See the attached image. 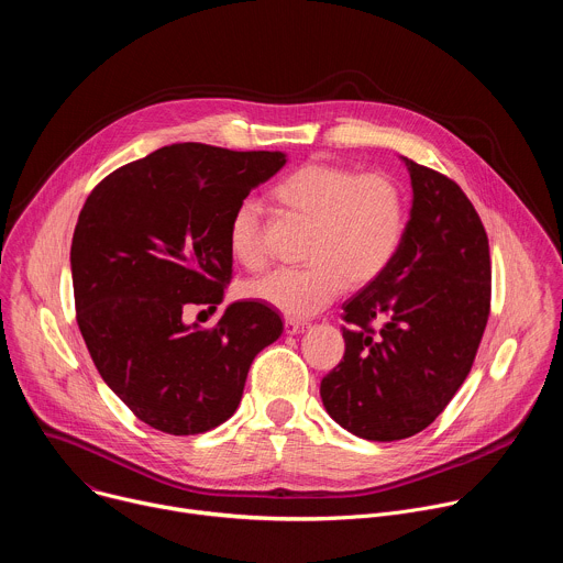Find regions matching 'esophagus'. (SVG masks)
<instances>
[{
  "instance_id": "1",
  "label": "esophagus",
  "mask_w": 563,
  "mask_h": 563,
  "mask_svg": "<svg viewBox=\"0 0 563 563\" xmlns=\"http://www.w3.org/2000/svg\"><path fill=\"white\" fill-rule=\"evenodd\" d=\"M305 328H307L305 320L285 318V332H287V334H300V332H305Z\"/></svg>"
}]
</instances>
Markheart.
<instances>
[{
  "label": "heart",
  "mask_w": 563,
  "mask_h": 563,
  "mask_svg": "<svg viewBox=\"0 0 563 563\" xmlns=\"http://www.w3.org/2000/svg\"><path fill=\"white\" fill-rule=\"evenodd\" d=\"M272 200L309 222L307 265L276 269L245 285V294L287 316L305 318L328 307L347 285H367L391 263L406 229L398 185L383 174H356L343 165L309 163L272 187ZM231 256L245 269L265 265L261 218L240 202L227 227Z\"/></svg>",
  "instance_id": "b5f03b06"
}]
</instances>
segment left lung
<instances>
[{
	"label": "left lung",
	"instance_id": "8db88e82",
	"mask_svg": "<svg viewBox=\"0 0 563 563\" xmlns=\"http://www.w3.org/2000/svg\"><path fill=\"white\" fill-rule=\"evenodd\" d=\"M412 209L385 272L343 305V361L320 380L328 415L367 441L426 430L474 363L490 316L488 235L461 187L400 157ZM372 319H383L376 335Z\"/></svg>",
	"mask_w": 563,
	"mask_h": 563
}]
</instances>
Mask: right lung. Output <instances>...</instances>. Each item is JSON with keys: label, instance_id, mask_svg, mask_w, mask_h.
I'll list each match as a JSON object with an SVG mask.
<instances>
[{"label": "right lung", "instance_id": "right-lung-1", "mask_svg": "<svg viewBox=\"0 0 563 563\" xmlns=\"http://www.w3.org/2000/svg\"><path fill=\"white\" fill-rule=\"evenodd\" d=\"M283 151L163 146L107 176L79 211L70 274L77 325L104 383L146 426L189 437L224 423L261 350L283 334L278 311L231 302L213 330L187 325L231 280L227 227Z\"/></svg>", "mask_w": 563, "mask_h": 563}]
</instances>
